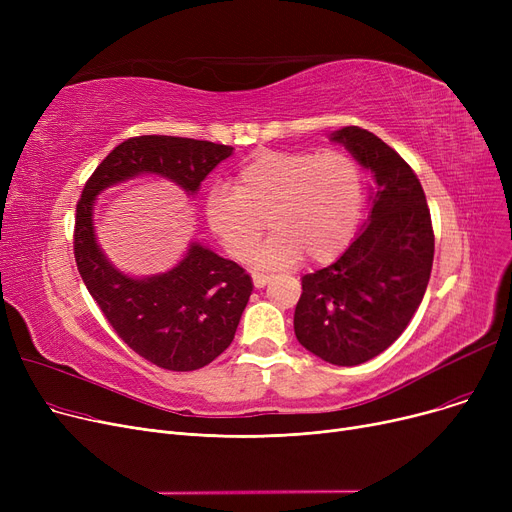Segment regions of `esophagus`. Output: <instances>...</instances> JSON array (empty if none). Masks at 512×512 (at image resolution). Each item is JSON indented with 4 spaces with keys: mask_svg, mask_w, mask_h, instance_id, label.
I'll return each mask as SVG.
<instances>
[{
    "mask_svg": "<svg viewBox=\"0 0 512 512\" xmlns=\"http://www.w3.org/2000/svg\"><path fill=\"white\" fill-rule=\"evenodd\" d=\"M272 280V276H267V274H253V284H255V288H263L267 282Z\"/></svg>",
    "mask_w": 512,
    "mask_h": 512,
    "instance_id": "obj_1",
    "label": "esophagus"
}]
</instances>
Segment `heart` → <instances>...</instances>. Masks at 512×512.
Here are the masks:
<instances>
[{"label":"heart","mask_w":512,"mask_h":512,"mask_svg":"<svg viewBox=\"0 0 512 512\" xmlns=\"http://www.w3.org/2000/svg\"><path fill=\"white\" fill-rule=\"evenodd\" d=\"M363 172L344 153L259 151L234 176L232 191L213 188L205 220L226 253L245 257L265 222L274 230L249 263L257 270H284L309 255L336 259L359 226Z\"/></svg>","instance_id":"heart-1"}]
</instances>
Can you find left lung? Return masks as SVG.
<instances>
[{"label": "left lung", "instance_id": "obj_1", "mask_svg": "<svg viewBox=\"0 0 512 512\" xmlns=\"http://www.w3.org/2000/svg\"><path fill=\"white\" fill-rule=\"evenodd\" d=\"M330 141L371 172L369 215L332 265L303 276L294 334L315 357L353 367L407 330L432 274L434 230L421 182L392 147L359 126Z\"/></svg>", "mask_w": 512, "mask_h": 512}]
</instances>
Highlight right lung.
I'll use <instances>...</instances> for the list:
<instances>
[{"label":"right lung","mask_w":512,"mask_h":512,"mask_svg":"<svg viewBox=\"0 0 512 512\" xmlns=\"http://www.w3.org/2000/svg\"><path fill=\"white\" fill-rule=\"evenodd\" d=\"M232 147L184 137L145 134L107 155L76 205L74 257L80 278L116 334L143 359L170 371L209 365L230 346L253 280L240 265L191 240L182 259L153 276H130L107 259L97 242V197L139 176L164 178L195 197Z\"/></svg>","instance_id":"1"}]
</instances>
